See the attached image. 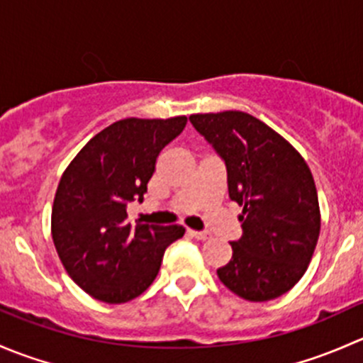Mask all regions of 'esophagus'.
Returning <instances> with one entry per match:
<instances>
[{"mask_svg":"<svg viewBox=\"0 0 363 363\" xmlns=\"http://www.w3.org/2000/svg\"><path fill=\"white\" fill-rule=\"evenodd\" d=\"M189 235L195 237L196 240H207L211 237L207 232H195V230H189Z\"/></svg>","mask_w":363,"mask_h":363,"instance_id":"esophagus-1","label":"esophagus"}]
</instances>
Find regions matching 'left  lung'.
Here are the masks:
<instances>
[{"label": "left lung", "mask_w": 363, "mask_h": 363, "mask_svg": "<svg viewBox=\"0 0 363 363\" xmlns=\"http://www.w3.org/2000/svg\"><path fill=\"white\" fill-rule=\"evenodd\" d=\"M189 121L225 160L228 195L242 207V237L218 269L230 291L267 302L290 291L306 274L320 237L321 214L306 160L251 113H193Z\"/></svg>", "instance_id": "obj_1"}]
</instances>
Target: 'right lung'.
<instances>
[{"label":"right lung","instance_id":"right-lung-1","mask_svg":"<svg viewBox=\"0 0 363 363\" xmlns=\"http://www.w3.org/2000/svg\"><path fill=\"white\" fill-rule=\"evenodd\" d=\"M186 116L128 119L94 135L61 175L50 230L68 276L93 298L130 302L156 279L163 252L184 235L179 225L131 226L126 203L144 200L161 149Z\"/></svg>","mask_w":363,"mask_h":363}]
</instances>
